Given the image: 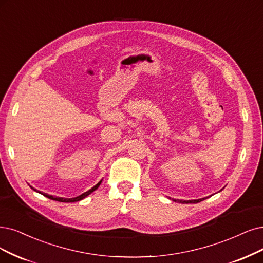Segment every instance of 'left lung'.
Listing matches in <instances>:
<instances>
[{
	"mask_svg": "<svg viewBox=\"0 0 263 263\" xmlns=\"http://www.w3.org/2000/svg\"><path fill=\"white\" fill-rule=\"evenodd\" d=\"M202 199H205V198H201V199H194V200H176V199H173L174 201H180V202H182V203H196V202H199V201H201Z\"/></svg>",
	"mask_w": 263,
	"mask_h": 263,
	"instance_id": "obj_1",
	"label": "left lung"
}]
</instances>
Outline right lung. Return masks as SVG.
<instances>
[{
	"label": "right lung",
	"mask_w": 263,
	"mask_h": 263,
	"mask_svg": "<svg viewBox=\"0 0 263 263\" xmlns=\"http://www.w3.org/2000/svg\"><path fill=\"white\" fill-rule=\"evenodd\" d=\"M101 183H102V181H101V182H99V183H97L96 185H95L94 187H92L90 191H87V192H85V193L81 194L80 196H77V197H74V198H63V197H54V196H52V195H48V194H45V193H41V192H39V193L42 194V195H44L45 197L50 198V199H53V200L62 201V202H73V201H79V200L83 199L84 197H86L87 195H90V194H91L92 192H94V191H95L97 187H99V186L101 185ZM33 190H34V189H33ZM34 191H36V190H34Z\"/></svg>",
	"instance_id": "add662e5"
}]
</instances>
